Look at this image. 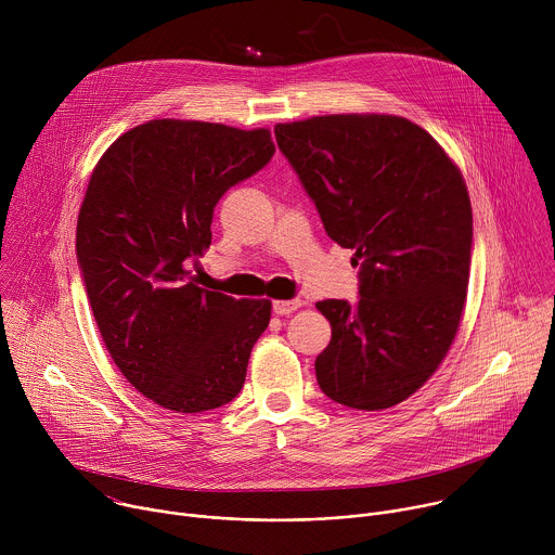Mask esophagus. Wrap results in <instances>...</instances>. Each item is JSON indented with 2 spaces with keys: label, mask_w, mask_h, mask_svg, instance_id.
I'll return each instance as SVG.
<instances>
[{
  "label": "esophagus",
  "mask_w": 555,
  "mask_h": 555,
  "mask_svg": "<svg viewBox=\"0 0 555 555\" xmlns=\"http://www.w3.org/2000/svg\"><path fill=\"white\" fill-rule=\"evenodd\" d=\"M300 305H302V300H300V298H292V300H274V302H272V311H274V313H279V315H287V313L296 311Z\"/></svg>",
  "instance_id": "1"
}]
</instances>
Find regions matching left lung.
<instances>
[{
	"label": "left lung",
	"mask_w": 555,
	"mask_h": 555,
	"mask_svg": "<svg viewBox=\"0 0 555 555\" xmlns=\"http://www.w3.org/2000/svg\"><path fill=\"white\" fill-rule=\"evenodd\" d=\"M274 135L327 234L360 266L358 302H315L332 325L315 379L349 409L400 404L437 371L461 323L472 257L461 171L400 116H315Z\"/></svg>",
	"instance_id": "obj_1"
}]
</instances>
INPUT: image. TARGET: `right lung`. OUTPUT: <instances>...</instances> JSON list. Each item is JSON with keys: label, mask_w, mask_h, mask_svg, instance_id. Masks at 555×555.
Returning a JSON list of instances; mask_svg holds the SVG:
<instances>
[{"label": "right lung", "mask_w": 555, "mask_h": 555, "mask_svg": "<svg viewBox=\"0 0 555 555\" xmlns=\"http://www.w3.org/2000/svg\"><path fill=\"white\" fill-rule=\"evenodd\" d=\"M268 129L151 120L101 157L76 223V259L103 343L144 398L176 413L232 402L270 300L197 285L221 195L274 155Z\"/></svg>", "instance_id": "1"}]
</instances>
